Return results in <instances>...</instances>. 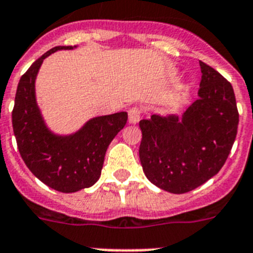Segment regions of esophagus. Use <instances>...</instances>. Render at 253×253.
<instances>
[{
  "label": "esophagus",
  "instance_id": "obj_1",
  "mask_svg": "<svg viewBox=\"0 0 253 253\" xmlns=\"http://www.w3.org/2000/svg\"><path fill=\"white\" fill-rule=\"evenodd\" d=\"M140 118H141V109L140 108H131L128 111V122L132 125L139 124Z\"/></svg>",
  "mask_w": 253,
  "mask_h": 253
}]
</instances>
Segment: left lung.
Listing matches in <instances>:
<instances>
[{
	"instance_id": "1",
	"label": "left lung",
	"mask_w": 253,
	"mask_h": 253,
	"mask_svg": "<svg viewBox=\"0 0 253 253\" xmlns=\"http://www.w3.org/2000/svg\"><path fill=\"white\" fill-rule=\"evenodd\" d=\"M199 98L177 114L140 121L139 155L146 178L170 193H186L212 178L224 166L238 128L234 91L225 79L200 61Z\"/></svg>"
}]
</instances>
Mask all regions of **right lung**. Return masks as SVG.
I'll use <instances>...</instances> for the list:
<instances>
[{
  "mask_svg": "<svg viewBox=\"0 0 253 253\" xmlns=\"http://www.w3.org/2000/svg\"><path fill=\"white\" fill-rule=\"evenodd\" d=\"M75 48L54 47L30 66L19 81L12 111V128L24 163L39 181L63 193L91 187L99 179L105 151L127 122L126 112H118L90 118L67 135L48 127L37 102V76L48 56Z\"/></svg>",
  "mask_w": 253,
  "mask_h": 253,
  "instance_id": "1",
  "label": "right lung"
}]
</instances>
